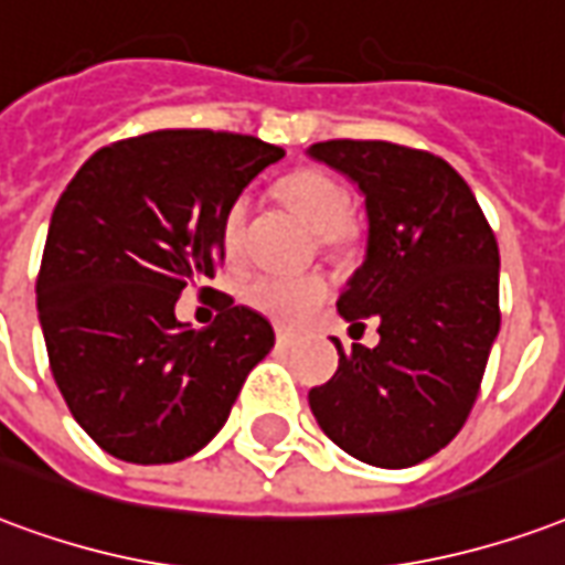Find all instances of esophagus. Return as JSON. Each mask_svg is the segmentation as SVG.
<instances>
[{"instance_id": "obj_1", "label": "esophagus", "mask_w": 565, "mask_h": 565, "mask_svg": "<svg viewBox=\"0 0 565 565\" xmlns=\"http://www.w3.org/2000/svg\"><path fill=\"white\" fill-rule=\"evenodd\" d=\"M275 344H278V350H281V353H290V350H294V347H296V338L290 335V332H278V338H275Z\"/></svg>"}]
</instances>
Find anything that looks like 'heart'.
<instances>
[{"label":"heart","instance_id":"heart-1","mask_svg":"<svg viewBox=\"0 0 565 565\" xmlns=\"http://www.w3.org/2000/svg\"><path fill=\"white\" fill-rule=\"evenodd\" d=\"M275 194L294 215L305 221V227L320 236L323 245H338L344 239L347 212H350V198L332 177H326L320 170H299L284 177L275 185ZM245 218H248V203L233 200L224 215H221L218 239L227 257H233L242 245L245 233ZM326 284L320 278H284V275H257L245 287V299L254 311H260L275 323L294 326L315 311L323 302Z\"/></svg>","mask_w":565,"mask_h":565}]
</instances>
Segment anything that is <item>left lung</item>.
Here are the masks:
<instances>
[{
    "label": "left lung",
    "instance_id": "left-lung-1",
    "mask_svg": "<svg viewBox=\"0 0 565 565\" xmlns=\"http://www.w3.org/2000/svg\"><path fill=\"white\" fill-rule=\"evenodd\" d=\"M365 200V257L338 299L380 344L338 347V371L308 392L317 425L347 455L401 470L461 431L500 332V250L473 191L443 158L383 140L305 149Z\"/></svg>",
    "mask_w": 565,
    "mask_h": 565
}]
</instances>
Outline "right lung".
<instances>
[{
    "mask_svg": "<svg viewBox=\"0 0 565 565\" xmlns=\"http://www.w3.org/2000/svg\"><path fill=\"white\" fill-rule=\"evenodd\" d=\"M284 152L224 131H152L104 146L53 209L38 323L71 416L104 452L173 463L224 428L269 320L218 296L206 329L177 320L188 284L224 260V209Z\"/></svg>",
    "mask_w": 565,
    "mask_h": 565,
    "instance_id": "right-lung-1",
    "label": "right lung"
}]
</instances>
